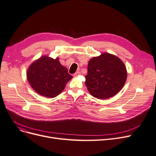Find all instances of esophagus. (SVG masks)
I'll use <instances>...</instances> for the list:
<instances>
[{
    "label": "esophagus",
    "mask_w": 156,
    "mask_h": 156,
    "mask_svg": "<svg viewBox=\"0 0 156 156\" xmlns=\"http://www.w3.org/2000/svg\"><path fill=\"white\" fill-rule=\"evenodd\" d=\"M80 74H81V73H80V71H76L75 73L74 74V76H78L80 75Z\"/></svg>",
    "instance_id": "34e87169"
}]
</instances>
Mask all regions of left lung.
<instances>
[{"label": "left lung", "mask_w": 156, "mask_h": 156, "mask_svg": "<svg viewBox=\"0 0 156 156\" xmlns=\"http://www.w3.org/2000/svg\"><path fill=\"white\" fill-rule=\"evenodd\" d=\"M127 79V71L123 62L110 53H103L90 60L85 85L92 96L107 99L117 94Z\"/></svg>", "instance_id": "left-lung-1"}]
</instances>
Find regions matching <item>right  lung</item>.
Here are the masks:
<instances>
[{"label": "right lung", "mask_w": 156, "mask_h": 156, "mask_svg": "<svg viewBox=\"0 0 156 156\" xmlns=\"http://www.w3.org/2000/svg\"><path fill=\"white\" fill-rule=\"evenodd\" d=\"M27 77L37 93L44 97L54 98L61 93L73 76L60 64L58 58L44 56L31 64Z\"/></svg>", "instance_id": "right-lung-1"}]
</instances>
